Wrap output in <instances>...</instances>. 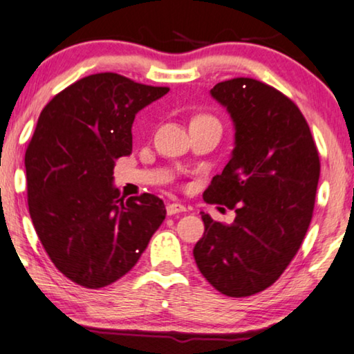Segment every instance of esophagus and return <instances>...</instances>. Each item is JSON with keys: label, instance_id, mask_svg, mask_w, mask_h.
Returning <instances> with one entry per match:
<instances>
[{"label": "esophagus", "instance_id": "1", "mask_svg": "<svg viewBox=\"0 0 354 354\" xmlns=\"http://www.w3.org/2000/svg\"><path fill=\"white\" fill-rule=\"evenodd\" d=\"M186 212V207L183 205V203H178V202H173V203H168L167 205V213L168 215H176V213H183Z\"/></svg>", "mask_w": 354, "mask_h": 354}]
</instances>
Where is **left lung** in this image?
Masks as SVG:
<instances>
[{
	"instance_id": "1",
	"label": "left lung",
	"mask_w": 354,
	"mask_h": 354,
	"mask_svg": "<svg viewBox=\"0 0 354 354\" xmlns=\"http://www.w3.org/2000/svg\"><path fill=\"white\" fill-rule=\"evenodd\" d=\"M210 93L231 113L236 147L203 201L226 205L236 220L225 225L202 213L205 232L194 258L218 292L250 297L281 277L305 239L319 153L300 109L279 89L239 77L215 84Z\"/></svg>"
}]
</instances>
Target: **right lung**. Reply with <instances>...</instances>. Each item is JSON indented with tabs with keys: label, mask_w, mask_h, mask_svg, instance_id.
<instances>
[{
	"label": "right lung",
	"mask_w": 354,
	"mask_h": 354,
	"mask_svg": "<svg viewBox=\"0 0 354 354\" xmlns=\"http://www.w3.org/2000/svg\"><path fill=\"white\" fill-rule=\"evenodd\" d=\"M168 91L94 73L39 113L26 152L28 212L54 266L78 286L101 288L125 276L165 220L162 198L122 197L112 175L131 153L134 115Z\"/></svg>",
	"instance_id": "1"
}]
</instances>
